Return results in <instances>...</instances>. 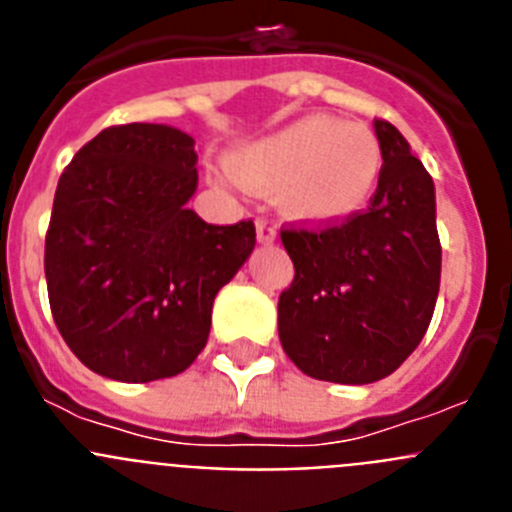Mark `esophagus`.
<instances>
[{
	"label": "esophagus",
	"mask_w": 512,
	"mask_h": 512,
	"mask_svg": "<svg viewBox=\"0 0 512 512\" xmlns=\"http://www.w3.org/2000/svg\"><path fill=\"white\" fill-rule=\"evenodd\" d=\"M256 235H259L261 243L274 241V238H277V225H274V220H269V217H259V220H256Z\"/></svg>",
	"instance_id": "34e87169"
}]
</instances>
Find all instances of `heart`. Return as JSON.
Returning <instances> with one entry per match:
<instances>
[{
	"instance_id": "1",
	"label": "heart",
	"mask_w": 512,
	"mask_h": 512,
	"mask_svg": "<svg viewBox=\"0 0 512 512\" xmlns=\"http://www.w3.org/2000/svg\"><path fill=\"white\" fill-rule=\"evenodd\" d=\"M382 169L384 151L372 128L318 115L246 143L215 179L259 192L279 189V205L289 217L333 225L364 210Z\"/></svg>"
}]
</instances>
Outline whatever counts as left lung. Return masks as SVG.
Returning a JSON list of instances; mask_svg holds the SVG:
<instances>
[{"label": "left lung", "instance_id": "1", "mask_svg": "<svg viewBox=\"0 0 512 512\" xmlns=\"http://www.w3.org/2000/svg\"><path fill=\"white\" fill-rule=\"evenodd\" d=\"M384 169L366 210L333 225H287L295 279L279 295L284 354L312 379L369 384L413 354L441 284L433 179L387 120Z\"/></svg>", "mask_w": 512, "mask_h": 512}]
</instances>
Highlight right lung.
Here are the masks:
<instances>
[{
	"mask_svg": "<svg viewBox=\"0 0 512 512\" xmlns=\"http://www.w3.org/2000/svg\"><path fill=\"white\" fill-rule=\"evenodd\" d=\"M192 135L112 125L71 158L45 233L53 320L76 359L117 382L182 374L210 336L212 302L256 246L253 220L205 223Z\"/></svg>",
	"mask_w": 512,
	"mask_h": 512,
	"instance_id": "add662e5",
	"label": "right lung"
}]
</instances>
